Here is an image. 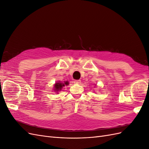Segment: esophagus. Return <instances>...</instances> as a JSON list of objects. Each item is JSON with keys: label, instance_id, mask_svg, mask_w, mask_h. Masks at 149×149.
I'll use <instances>...</instances> for the list:
<instances>
[{"label": "esophagus", "instance_id": "1", "mask_svg": "<svg viewBox=\"0 0 149 149\" xmlns=\"http://www.w3.org/2000/svg\"><path fill=\"white\" fill-rule=\"evenodd\" d=\"M81 83V80H76V81H74V83H75V84H80Z\"/></svg>", "mask_w": 149, "mask_h": 149}]
</instances>
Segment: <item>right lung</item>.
<instances>
[{"label":"right lung","instance_id":"1","mask_svg":"<svg viewBox=\"0 0 149 149\" xmlns=\"http://www.w3.org/2000/svg\"><path fill=\"white\" fill-rule=\"evenodd\" d=\"M69 84L68 81H64V83H62L61 81H57L55 84H54V91L56 93H58V92L60 91L65 86H67Z\"/></svg>","mask_w":149,"mask_h":149}]
</instances>
